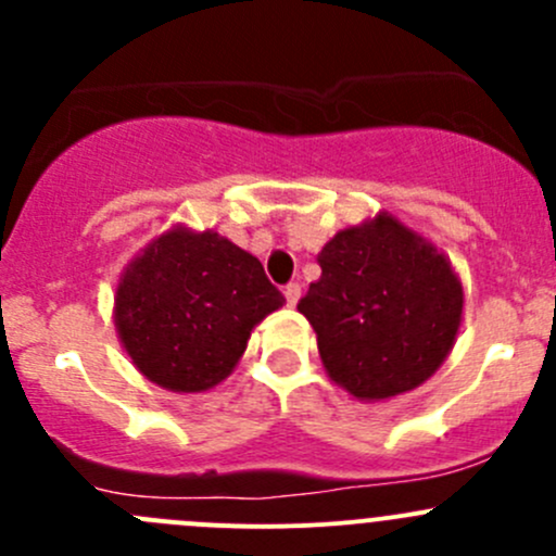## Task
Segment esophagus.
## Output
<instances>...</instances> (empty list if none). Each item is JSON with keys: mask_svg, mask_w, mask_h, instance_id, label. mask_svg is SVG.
I'll return each mask as SVG.
<instances>
[{"mask_svg": "<svg viewBox=\"0 0 556 556\" xmlns=\"http://www.w3.org/2000/svg\"><path fill=\"white\" fill-rule=\"evenodd\" d=\"M285 299H288V306L299 304V299H301V285H299V282L285 285Z\"/></svg>", "mask_w": 556, "mask_h": 556, "instance_id": "esophagus-1", "label": "esophagus"}]
</instances>
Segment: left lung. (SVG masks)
<instances>
[{
  "mask_svg": "<svg viewBox=\"0 0 556 556\" xmlns=\"http://www.w3.org/2000/svg\"><path fill=\"white\" fill-rule=\"evenodd\" d=\"M323 277L299 312L319 357L357 401L428 382L457 339L463 285L444 252L387 212L336 233L317 255Z\"/></svg>",
  "mask_w": 556,
  "mask_h": 556,
  "instance_id": "1",
  "label": "left lung"
}]
</instances>
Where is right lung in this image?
<instances>
[{"label": "right lung", "mask_w": 556, "mask_h": 556, "mask_svg": "<svg viewBox=\"0 0 556 556\" xmlns=\"http://www.w3.org/2000/svg\"><path fill=\"white\" fill-rule=\"evenodd\" d=\"M282 304L255 255L215 231L174 226L123 268L115 328L142 377L204 392L237 368L252 328Z\"/></svg>", "instance_id": "right-lung-1"}]
</instances>
